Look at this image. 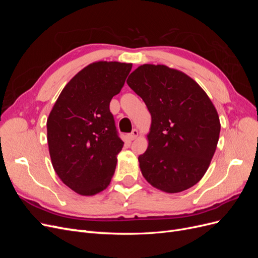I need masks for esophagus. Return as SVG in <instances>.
I'll use <instances>...</instances> for the list:
<instances>
[{"label":"esophagus","instance_id":"1","mask_svg":"<svg viewBox=\"0 0 258 258\" xmlns=\"http://www.w3.org/2000/svg\"><path fill=\"white\" fill-rule=\"evenodd\" d=\"M128 137H129V139H130V140H135V139H137V138L139 137V131H138L137 129H134V130H132L131 134H129V135H128Z\"/></svg>","mask_w":258,"mask_h":258}]
</instances>
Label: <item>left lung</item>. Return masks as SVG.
<instances>
[{
  "instance_id": "left-lung-1",
  "label": "left lung",
  "mask_w": 258,
  "mask_h": 258,
  "mask_svg": "<svg viewBox=\"0 0 258 258\" xmlns=\"http://www.w3.org/2000/svg\"><path fill=\"white\" fill-rule=\"evenodd\" d=\"M127 84L152 116L148 147L138 158L144 178L168 194L190 188L207 172L220 138L212 101L191 77L163 64L140 66Z\"/></svg>"
}]
</instances>
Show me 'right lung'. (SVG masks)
<instances>
[{"label":"right lung","mask_w":258,"mask_h":258,"mask_svg":"<svg viewBox=\"0 0 258 258\" xmlns=\"http://www.w3.org/2000/svg\"><path fill=\"white\" fill-rule=\"evenodd\" d=\"M132 63L97 61L62 89L47 119L52 167L68 187L93 196L110 185L123 142L117 136L110 102Z\"/></svg>","instance_id":"right-lung-1"}]
</instances>
